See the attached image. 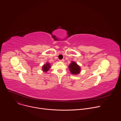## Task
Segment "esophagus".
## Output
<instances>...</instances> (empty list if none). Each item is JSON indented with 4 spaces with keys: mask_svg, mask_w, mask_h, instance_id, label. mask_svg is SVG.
<instances>
[{
    "mask_svg": "<svg viewBox=\"0 0 121 121\" xmlns=\"http://www.w3.org/2000/svg\"><path fill=\"white\" fill-rule=\"evenodd\" d=\"M60 62H64L65 61V60L64 59H62V60H59Z\"/></svg>",
    "mask_w": 121,
    "mask_h": 121,
    "instance_id": "34e87169",
    "label": "esophagus"
}]
</instances>
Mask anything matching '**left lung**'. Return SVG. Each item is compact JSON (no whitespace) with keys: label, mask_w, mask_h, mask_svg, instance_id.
<instances>
[{"label":"left lung","mask_w":121,"mask_h":121,"mask_svg":"<svg viewBox=\"0 0 121 121\" xmlns=\"http://www.w3.org/2000/svg\"><path fill=\"white\" fill-rule=\"evenodd\" d=\"M69 68L70 73L73 75L79 74L81 71V69L80 65L74 61L71 62L69 65Z\"/></svg>","instance_id":"1"}]
</instances>
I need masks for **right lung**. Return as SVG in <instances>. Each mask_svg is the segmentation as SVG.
<instances>
[{
	"label": "right lung",
	"mask_w": 121,
	"mask_h": 121,
	"mask_svg": "<svg viewBox=\"0 0 121 121\" xmlns=\"http://www.w3.org/2000/svg\"><path fill=\"white\" fill-rule=\"evenodd\" d=\"M51 64L49 63H46V64H44L42 65V70L43 72H46L47 71H48L49 69L51 68Z\"/></svg>",
	"instance_id": "1"
}]
</instances>
